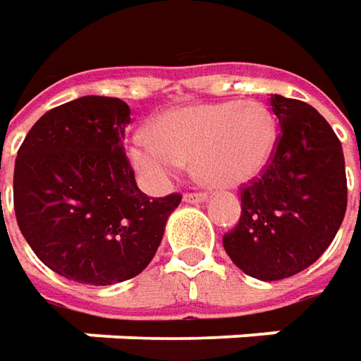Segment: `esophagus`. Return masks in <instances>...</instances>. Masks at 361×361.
<instances>
[{
  "instance_id": "esophagus-1",
  "label": "esophagus",
  "mask_w": 361,
  "mask_h": 361,
  "mask_svg": "<svg viewBox=\"0 0 361 361\" xmlns=\"http://www.w3.org/2000/svg\"><path fill=\"white\" fill-rule=\"evenodd\" d=\"M207 201V195H202V192H187L185 195V202L188 204H199V202Z\"/></svg>"
}]
</instances>
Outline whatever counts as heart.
<instances>
[{"label":"heart","mask_w":361,"mask_h":361,"mask_svg":"<svg viewBox=\"0 0 361 361\" xmlns=\"http://www.w3.org/2000/svg\"><path fill=\"white\" fill-rule=\"evenodd\" d=\"M277 138V120L261 102H195L160 112L150 124V136L132 140L128 157L154 183L190 160L201 185L237 188L265 171Z\"/></svg>","instance_id":"heart-1"}]
</instances>
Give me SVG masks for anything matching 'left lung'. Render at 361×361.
I'll list each match as a JSON object with an SVG mask.
<instances>
[{"mask_svg":"<svg viewBox=\"0 0 361 361\" xmlns=\"http://www.w3.org/2000/svg\"><path fill=\"white\" fill-rule=\"evenodd\" d=\"M281 134L259 178L241 188V216L223 237L231 261L261 281L307 269L334 241L348 207L341 142L301 100L271 94Z\"/></svg>","mask_w":361,"mask_h":361,"instance_id":"left-lung-1","label":"left lung"}]
</instances>
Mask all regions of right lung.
I'll list each match as a JSON object with an SVG mask.
<instances>
[{"label": "right lung", "instance_id": "obj_1", "mask_svg": "<svg viewBox=\"0 0 361 361\" xmlns=\"http://www.w3.org/2000/svg\"><path fill=\"white\" fill-rule=\"evenodd\" d=\"M130 108L82 96L27 132L13 171V207L37 259L76 283L136 277L159 249L180 195L148 199L124 154Z\"/></svg>", "mask_w": 361, "mask_h": 361}]
</instances>
